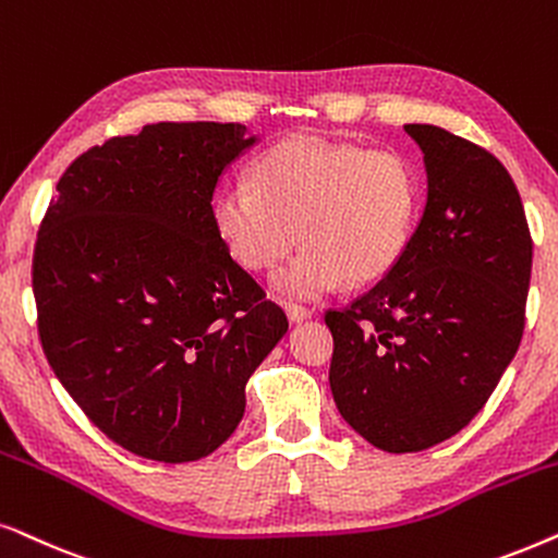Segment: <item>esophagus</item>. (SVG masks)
Wrapping results in <instances>:
<instances>
[{
  "mask_svg": "<svg viewBox=\"0 0 558 558\" xmlns=\"http://www.w3.org/2000/svg\"><path fill=\"white\" fill-rule=\"evenodd\" d=\"M286 314H288V318H291L293 324H301V322H306V318L314 316V311L306 308V306H299V303H288Z\"/></svg>",
  "mask_w": 558,
  "mask_h": 558,
  "instance_id": "1",
  "label": "esophagus"
}]
</instances>
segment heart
I'll list each match as a JSON object with an SVG mask.
<instances>
[{"mask_svg": "<svg viewBox=\"0 0 558 558\" xmlns=\"http://www.w3.org/2000/svg\"><path fill=\"white\" fill-rule=\"evenodd\" d=\"M418 206V175L400 153L299 135L259 155L250 185L214 196L211 225L252 272L278 265L299 236L308 242L272 286L288 301H314L344 278L388 275L411 242Z\"/></svg>", "mask_w": 558, "mask_h": 558, "instance_id": "heart-1", "label": "heart"}]
</instances>
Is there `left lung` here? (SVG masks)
<instances>
[{
	"label": "left lung",
	"mask_w": 558,
	"mask_h": 558,
	"mask_svg": "<svg viewBox=\"0 0 558 558\" xmlns=\"http://www.w3.org/2000/svg\"><path fill=\"white\" fill-rule=\"evenodd\" d=\"M405 132L428 175L421 225L380 283L326 311L333 403L390 454L447 441L482 411L523 339L533 263L502 162L434 124Z\"/></svg>",
	"instance_id": "1"
}]
</instances>
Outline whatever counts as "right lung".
<instances>
[{"mask_svg": "<svg viewBox=\"0 0 558 558\" xmlns=\"http://www.w3.org/2000/svg\"><path fill=\"white\" fill-rule=\"evenodd\" d=\"M244 124L158 122L65 168L37 232L33 293L50 367L132 454L196 462L244 415V385L288 331L211 225Z\"/></svg>", "mask_w": 558, "mask_h": 558, "instance_id": "right-lung-1", "label": "right lung"}]
</instances>
